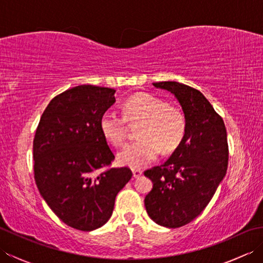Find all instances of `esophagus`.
<instances>
[{"instance_id": "34e87169", "label": "esophagus", "mask_w": 263, "mask_h": 263, "mask_svg": "<svg viewBox=\"0 0 263 263\" xmlns=\"http://www.w3.org/2000/svg\"><path fill=\"white\" fill-rule=\"evenodd\" d=\"M132 174H133V177L138 178L142 175V171L141 170H132Z\"/></svg>"}]
</instances>
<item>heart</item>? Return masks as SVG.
I'll return each mask as SVG.
<instances>
[{
	"label": "heart",
	"instance_id": "b5f03b06",
	"mask_svg": "<svg viewBox=\"0 0 263 263\" xmlns=\"http://www.w3.org/2000/svg\"><path fill=\"white\" fill-rule=\"evenodd\" d=\"M125 121L137 122L138 140L125 144L117 154L122 166L132 168L146 166L160 154L180 147L186 133V120L180 108L167 104L155 95L139 92L123 104V116L106 111L99 120V128L106 141L121 146L125 139Z\"/></svg>",
	"mask_w": 263,
	"mask_h": 263
}]
</instances>
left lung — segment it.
<instances>
[{
    "mask_svg": "<svg viewBox=\"0 0 263 263\" xmlns=\"http://www.w3.org/2000/svg\"><path fill=\"white\" fill-rule=\"evenodd\" d=\"M172 92L182 106L186 133L163 165L144 172L153 190L144 198L149 217L160 226L177 228L203 211L226 175V127L202 93L176 81L155 82Z\"/></svg>",
    "mask_w": 263,
    "mask_h": 263,
    "instance_id": "1",
    "label": "left lung"
}]
</instances>
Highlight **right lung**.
<instances>
[{"instance_id":"1","label":"right lung","mask_w":263,"mask_h":263,"mask_svg":"<svg viewBox=\"0 0 263 263\" xmlns=\"http://www.w3.org/2000/svg\"><path fill=\"white\" fill-rule=\"evenodd\" d=\"M114 95L91 85L68 89L49 102L33 139L39 193L64 224L83 232L108 221L117 193L132 177L127 167L110 168L115 157L99 128Z\"/></svg>"}]
</instances>
